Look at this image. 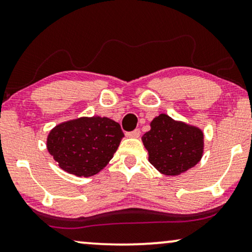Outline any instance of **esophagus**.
Returning <instances> with one entry per match:
<instances>
[{
  "label": "esophagus",
  "mask_w": 252,
  "mask_h": 252,
  "mask_svg": "<svg viewBox=\"0 0 252 252\" xmlns=\"http://www.w3.org/2000/svg\"><path fill=\"white\" fill-rule=\"evenodd\" d=\"M126 136L127 138H139L140 129H134V130H132V132H127Z\"/></svg>",
  "instance_id": "obj_1"
}]
</instances>
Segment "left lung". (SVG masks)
<instances>
[{
    "mask_svg": "<svg viewBox=\"0 0 252 252\" xmlns=\"http://www.w3.org/2000/svg\"><path fill=\"white\" fill-rule=\"evenodd\" d=\"M142 142L149 153V162L166 176H177L193 168L200 161L204 134L197 127L175 122L159 114L150 123Z\"/></svg>",
    "mask_w": 252,
    "mask_h": 252,
    "instance_id": "1",
    "label": "left lung"
}]
</instances>
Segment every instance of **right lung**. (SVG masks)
<instances>
[{
    "mask_svg": "<svg viewBox=\"0 0 252 252\" xmlns=\"http://www.w3.org/2000/svg\"><path fill=\"white\" fill-rule=\"evenodd\" d=\"M124 133L106 117L62 123L48 134L47 149L61 169L78 177L98 174L118 149Z\"/></svg>",
    "mask_w": 252,
    "mask_h": 252,
    "instance_id": "right-lung-1",
    "label": "right lung"
}]
</instances>
